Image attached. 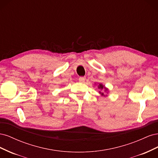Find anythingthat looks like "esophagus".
<instances>
[{"label": "esophagus", "mask_w": 158, "mask_h": 158, "mask_svg": "<svg viewBox=\"0 0 158 158\" xmlns=\"http://www.w3.org/2000/svg\"><path fill=\"white\" fill-rule=\"evenodd\" d=\"M85 80V77H80L79 78V82L81 83L84 82Z\"/></svg>", "instance_id": "1"}]
</instances>
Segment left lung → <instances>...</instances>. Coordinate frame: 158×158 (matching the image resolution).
<instances>
[{
    "label": "left lung",
    "mask_w": 158,
    "mask_h": 158,
    "mask_svg": "<svg viewBox=\"0 0 158 158\" xmlns=\"http://www.w3.org/2000/svg\"><path fill=\"white\" fill-rule=\"evenodd\" d=\"M98 89H101V91H99V94H101L102 96H104V97L107 96V94H108V92H109V89H108L107 88H106V87L105 86V85H103L102 84H98ZM103 89H104V92H103V91H101V90Z\"/></svg>",
    "instance_id": "left-lung-1"
}]
</instances>
